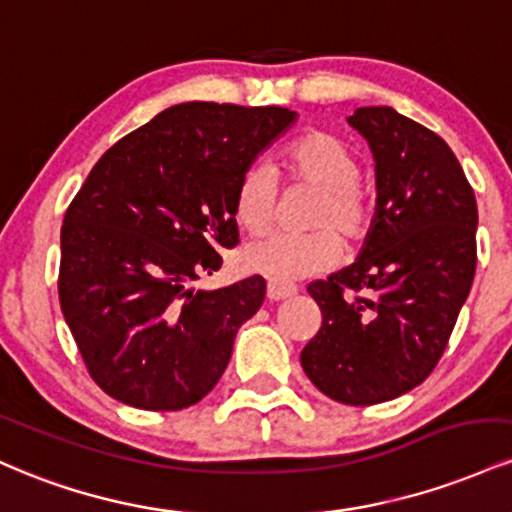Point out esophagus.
I'll list each match as a JSON object with an SVG mask.
<instances>
[{"label":"esophagus","instance_id":"1","mask_svg":"<svg viewBox=\"0 0 512 512\" xmlns=\"http://www.w3.org/2000/svg\"><path fill=\"white\" fill-rule=\"evenodd\" d=\"M297 292V285L292 283H280V280H268V287H266V295L271 302H280V300H287V297H292Z\"/></svg>","mask_w":512,"mask_h":512}]
</instances>
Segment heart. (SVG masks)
Listing matches in <instances>:
<instances>
[{"mask_svg": "<svg viewBox=\"0 0 512 512\" xmlns=\"http://www.w3.org/2000/svg\"><path fill=\"white\" fill-rule=\"evenodd\" d=\"M287 183L317 191L307 215V234H268L244 246L249 271L280 280H300L336 266L343 256L341 239L360 246L375 227V193L360 181V164L346 142L331 132L309 130L280 152ZM278 215V181L268 166L251 164L234 188V217L246 232H266Z\"/></svg>", "mask_w": 512, "mask_h": 512, "instance_id": "b5f03b06", "label": "heart"}]
</instances>
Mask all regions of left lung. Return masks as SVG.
Listing matches in <instances>:
<instances>
[{"instance_id": "obj_1", "label": "left lung", "mask_w": 512, "mask_h": 512, "mask_svg": "<svg viewBox=\"0 0 512 512\" xmlns=\"http://www.w3.org/2000/svg\"><path fill=\"white\" fill-rule=\"evenodd\" d=\"M370 142L377 215L353 266L314 280L317 336L300 360L333 401L411 392L445 353L476 271V198L447 142L389 106L348 118Z\"/></svg>"}]
</instances>
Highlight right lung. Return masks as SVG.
<instances>
[{"label": "right lung", "instance_id": "obj_1", "mask_svg": "<svg viewBox=\"0 0 512 512\" xmlns=\"http://www.w3.org/2000/svg\"><path fill=\"white\" fill-rule=\"evenodd\" d=\"M297 113L188 101L108 149L65 212L57 292L91 380L145 411L215 387L234 336L266 297L261 275L195 290L239 244L241 171Z\"/></svg>", "mask_w": 512, "mask_h": 512}]
</instances>
